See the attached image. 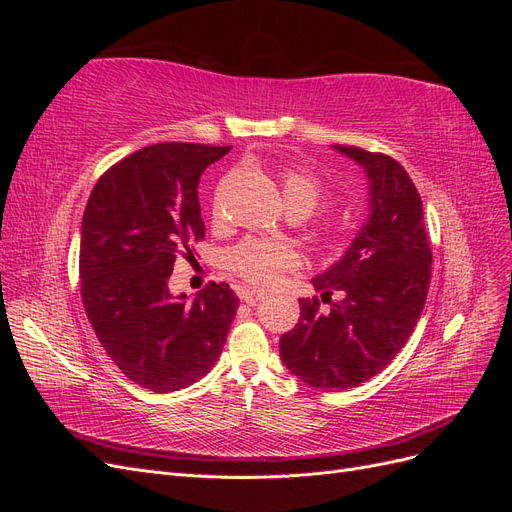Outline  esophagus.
I'll use <instances>...</instances> for the list:
<instances>
[{
    "mask_svg": "<svg viewBox=\"0 0 512 512\" xmlns=\"http://www.w3.org/2000/svg\"><path fill=\"white\" fill-rule=\"evenodd\" d=\"M239 297H241V301H243V303H247V305H256L262 297H265V292H262V290H256V288H241Z\"/></svg>",
    "mask_w": 512,
    "mask_h": 512,
    "instance_id": "esophagus-1",
    "label": "esophagus"
}]
</instances>
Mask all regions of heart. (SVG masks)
I'll return each instance as SVG.
<instances>
[{
  "label": "heart",
  "instance_id": "b5f03b06",
  "mask_svg": "<svg viewBox=\"0 0 512 512\" xmlns=\"http://www.w3.org/2000/svg\"><path fill=\"white\" fill-rule=\"evenodd\" d=\"M282 192L286 207H303L314 213L324 203V188L320 179L305 168L282 170ZM299 265V254L290 245L267 239H243L226 254V267L241 280L254 286H273L282 275Z\"/></svg>",
  "mask_w": 512,
  "mask_h": 512
}]
</instances>
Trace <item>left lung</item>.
Here are the masks:
<instances>
[{
  "mask_svg": "<svg viewBox=\"0 0 512 512\" xmlns=\"http://www.w3.org/2000/svg\"><path fill=\"white\" fill-rule=\"evenodd\" d=\"M335 149L365 168L369 218L344 258L312 280L322 303L335 289L343 299L329 312L318 297L301 299L299 322L280 339L284 365L324 391L359 386L395 359L423 314L431 282L423 200L406 168L384 153Z\"/></svg>",
  "mask_w": 512,
  "mask_h": 512,
  "instance_id": "left-lung-1",
  "label": "left lung"
}]
</instances>
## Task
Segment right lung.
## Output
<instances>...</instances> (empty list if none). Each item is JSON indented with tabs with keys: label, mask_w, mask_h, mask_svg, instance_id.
<instances>
[{
	"label": "right lung",
	"mask_w": 512,
	"mask_h": 512,
	"mask_svg": "<svg viewBox=\"0 0 512 512\" xmlns=\"http://www.w3.org/2000/svg\"><path fill=\"white\" fill-rule=\"evenodd\" d=\"M230 147L160 143L98 179L81 226V297L98 342L153 393L198 382L220 359L239 297L211 282L192 303L173 297L175 258L205 237L198 181Z\"/></svg>",
	"instance_id": "obj_1"
}]
</instances>
